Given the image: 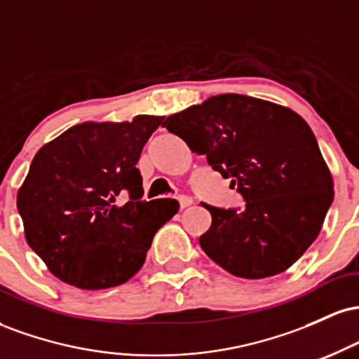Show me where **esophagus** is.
<instances>
[{
	"mask_svg": "<svg viewBox=\"0 0 359 359\" xmlns=\"http://www.w3.org/2000/svg\"><path fill=\"white\" fill-rule=\"evenodd\" d=\"M179 204H180V209H185V208H189V205H192V199L187 196H180Z\"/></svg>",
	"mask_w": 359,
	"mask_h": 359,
	"instance_id": "obj_1",
	"label": "esophagus"
}]
</instances>
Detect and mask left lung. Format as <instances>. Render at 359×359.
Listing matches in <instances>:
<instances>
[{
  "instance_id": "1",
  "label": "left lung",
  "mask_w": 359,
  "mask_h": 359,
  "mask_svg": "<svg viewBox=\"0 0 359 359\" xmlns=\"http://www.w3.org/2000/svg\"><path fill=\"white\" fill-rule=\"evenodd\" d=\"M163 126L245 197L243 211L203 204L212 216L199 238L212 262L241 278L282 273L320 233L334 184L306 119L275 102L217 94L172 114Z\"/></svg>"
}]
</instances>
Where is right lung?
<instances>
[{"instance_id": "1", "label": "right lung", "mask_w": 359, "mask_h": 359, "mask_svg": "<svg viewBox=\"0 0 359 359\" xmlns=\"http://www.w3.org/2000/svg\"><path fill=\"white\" fill-rule=\"evenodd\" d=\"M163 116L81 123L36 151L18 189L25 238L50 273L82 290L121 285L145 263L175 199L143 203L137 163ZM123 190L130 201L118 206Z\"/></svg>"}]
</instances>
